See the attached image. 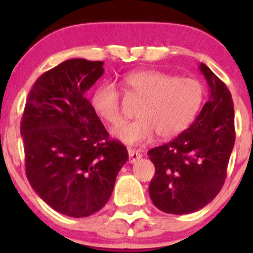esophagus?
<instances>
[{"mask_svg":"<svg viewBox=\"0 0 253 253\" xmlns=\"http://www.w3.org/2000/svg\"><path fill=\"white\" fill-rule=\"evenodd\" d=\"M141 158H142V154L138 152V150H134V149H132V148H129L128 149V162L129 163H132V164H133V163H136L137 160L141 159Z\"/></svg>","mask_w":253,"mask_h":253,"instance_id":"1","label":"esophagus"}]
</instances>
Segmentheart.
<instances>
[{"mask_svg":"<svg viewBox=\"0 0 253 253\" xmlns=\"http://www.w3.org/2000/svg\"><path fill=\"white\" fill-rule=\"evenodd\" d=\"M127 94L142 100L136 121L114 129V136L125 144H145L157 133L167 139L185 131L203 101V86L193 78L180 77L154 70L137 71L124 79ZM96 114L110 125L122 121L121 91L114 83L98 85L91 95Z\"/></svg>","mask_w":253,"mask_h":253,"instance_id":"heart-1","label":"heart"}]
</instances>
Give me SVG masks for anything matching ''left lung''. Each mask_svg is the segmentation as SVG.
Wrapping results in <instances>:
<instances>
[{
    "instance_id": "obj_1",
    "label": "left lung",
    "mask_w": 253,
    "mask_h": 253,
    "mask_svg": "<svg viewBox=\"0 0 253 253\" xmlns=\"http://www.w3.org/2000/svg\"><path fill=\"white\" fill-rule=\"evenodd\" d=\"M211 95L186 131L148 152L155 167L149 185L152 202L170 214L200 211L224 185L235 143L234 104L224 82L201 63Z\"/></svg>"
}]
</instances>
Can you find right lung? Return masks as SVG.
Here are the masks:
<instances>
[{
    "label": "right lung",
    "instance_id": "obj_1",
    "mask_svg": "<svg viewBox=\"0 0 253 253\" xmlns=\"http://www.w3.org/2000/svg\"><path fill=\"white\" fill-rule=\"evenodd\" d=\"M103 65L72 58L42 73L20 122L28 181L51 208L72 218L91 215L108 203L128 159L85 98Z\"/></svg>",
    "mask_w": 253,
    "mask_h": 253
}]
</instances>
